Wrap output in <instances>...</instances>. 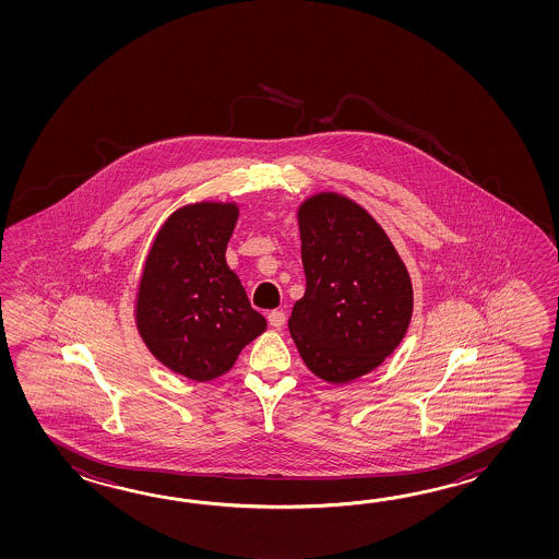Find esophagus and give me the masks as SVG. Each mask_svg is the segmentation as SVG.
<instances>
[{
  "mask_svg": "<svg viewBox=\"0 0 559 559\" xmlns=\"http://www.w3.org/2000/svg\"><path fill=\"white\" fill-rule=\"evenodd\" d=\"M267 321H270V325L275 328V330H282L285 325V313L282 309H274V311H270L267 313Z\"/></svg>",
  "mask_w": 559,
  "mask_h": 559,
  "instance_id": "esophagus-1",
  "label": "esophagus"
}]
</instances>
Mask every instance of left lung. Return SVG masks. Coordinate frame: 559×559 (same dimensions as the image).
I'll list each match as a JSON object with an SVG mask.
<instances>
[{"label": "left lung", "instance_id": "left-lung-1", "mask_svg": "<svg viewBox=\"0 0 559 559\" xmlns=\"http://www.w3.org/2000/svg\"><path fill=\"white\" fill-rule=\"evenodd\" d=\"M306 294L287 321L297 352L318 378L347 383L402 344L414 289L400 253L349 198L321 191L297 210Z\"/></svg>", "mask_w": 559, "mask_h": 559}]
</instances>
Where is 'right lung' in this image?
<instances>
[{"mask_svg": "<svg viewBox=\"0 0 559 559\" xmlns=\"http://www.w3.org/2000/svg\"><path fill=\"white\" fill-rule=\"evenodd\" d=\"M238 215L231 202L179 207L159 227L143 263L138 332L157 361L188 380L224 376L267 325L226 262Z\"/></svg>", "mask_w": 559, "mask_h": 559, "instance_id": "add662e5", "label": "right lung"}]
</instances>
